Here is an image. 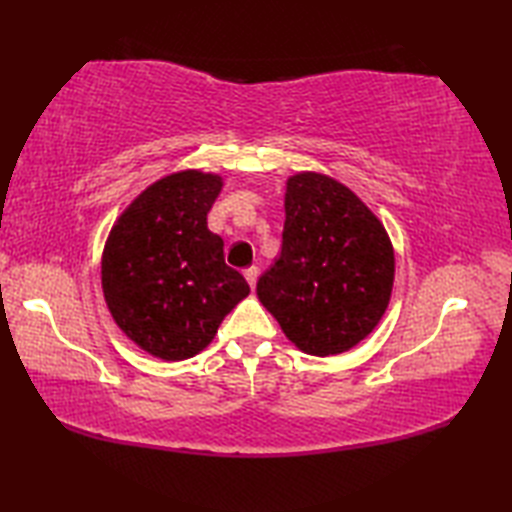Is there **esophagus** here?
Masks as SVG:
<instances>
[{
	"mask_svg": "<svg viewBox=\"0 0 512 512\" xmlns=\"http://www.w3.org/2000/svg\"><path fill=\"white\" fill-rule=\"evenodd\" d=\"M244 277H246V281H248V286H250V288H255V284H257V277H259V270H257V266H250V268H246V270H244Z\"/></svg>",
	"mask_w": 512,
	"mask_h": 512,
	"instance_id": "34e87169",
	"label": "esophagus"
}]
</instances>
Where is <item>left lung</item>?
Listing matches in <instances>:
<instances>
[{"instance_id":"obj_1","label":"left lung","mask_w":512,"mask_h":512,"mask_svg":"<svg viewBox=\"0 0 512 512\" xmlns=\"http://www.w3.org/2000/svg\"><path fill=\"white\" fill-rule=\"evenodd\" d=\"M284 242L257 297L299 350L347 352L383 319L394 286L385 226L350 189L321 173L286 187Z\"/></svg>"}]
</instances>
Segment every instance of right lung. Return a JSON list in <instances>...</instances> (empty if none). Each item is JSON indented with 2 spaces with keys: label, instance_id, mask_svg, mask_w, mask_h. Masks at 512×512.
Wrapping results in <instances>:
<instances>
[{
  "label": "right lung",
  "instance_id": "right-lung-1",
  "mask_svg": "<svg viewBox=\"0 0 512 512\" xmlns=\"http://www.w3.org/2000/svg\"><path fill=\"white\" fill-rule=\"evenodd\" d=\"M222 178L180 171L151 184L118 217L101 262L103 295L118 328L162 361H184L213 341L250 288L226 266L206 226Z\"/></svg>",
  "mask_w": 512,
  "mask_h": 512
}]
</instances>
